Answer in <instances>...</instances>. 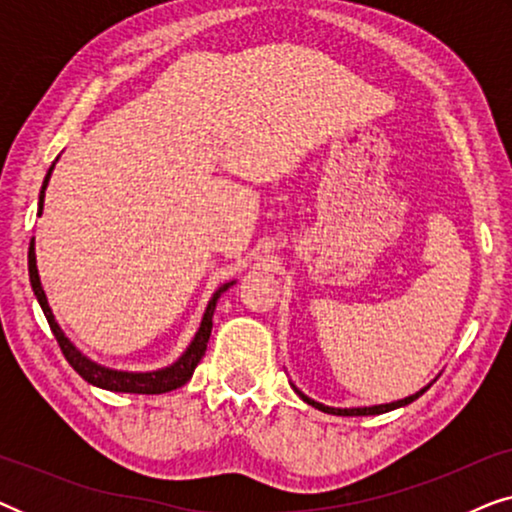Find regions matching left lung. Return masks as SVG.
<instances>
[{
  "label": "left lung",
  "mask_w": 512,
  "mask_h": 512,
  "mask_svg": "<svg viewBox=\"0 0 512 512\" xmlns=\"http://www.w3.org/2000/svg\"><path fill=\"white\" fill-rule=\"evenodd\" d=\"M431 387V384H429ZM429 387H424L422 391H417V394H412V396H408V398H403V401H396V403H387V405H373V408H328V405H321V403H317V401H312V398H307L305 394H300L298 391V396L303 398L305 403H310L312 408H317V410H321V412H328V415H342V417H366V415H382V412H389V410H396V408H401V405H408V403H412L415 401V398H419L424 394L426 389Z\"/></svg>",
  "instance_id": "1"
}]
</instances>
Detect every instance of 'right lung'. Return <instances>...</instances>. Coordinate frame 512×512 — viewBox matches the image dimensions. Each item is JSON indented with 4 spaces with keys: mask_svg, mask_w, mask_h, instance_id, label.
Here are the masks:
<instances>
[{
    "mask_svg": "<svg viewBox=\"0 0 512 512\" xmlns=\"http://www.w3.org/2000/svg\"><path fill=\"white\" fill-rule=\"evenodd\" d=\"M53 167H55V163L51 165V170H48V174H46L44 186H41L39 214H41V209H44V195H46V186H48V179H51ZM27 270H30V284H32L34 296H37L41 310H44L46 319H48V326H51L55 340H58V345L62 349V354H65V359L69 361V366H72L76 373L83 377V380L95 384V387H102L109 391H125V394H165V391L184 387V384L191 380L195 366H198L202 356H205L209 335H212V317H214L216 300H219V296L228 289V286H233V282L223 284L221 289L214 293V298L209 300V305H207L205 317H202L198 333H195L193 342L188 345L186 352L181 354V359L177 363H172L170 368L153 370V373H123V370H111V368L97 366V363L86 359V356H83L79 349H76L72 342L65 338V333L60 331L58 321H55L51 307H48L46 293H44V289H41V282H39L37 256H34V237L30 240V251H27Z\"/></svg>",
    "mask_w": 512,
    "mask_h": 512,
    "instance_id": "obj_1",
    "label": "right lung"
}]
</instances>
